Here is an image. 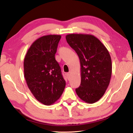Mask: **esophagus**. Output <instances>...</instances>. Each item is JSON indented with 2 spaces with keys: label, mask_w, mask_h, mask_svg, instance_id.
<instances>
[{
  "label": "esophagus",
  "mask_w": 133,
  "mask_h": 133,
  "mask_svg": "<svg viewBox=\"0 0 133 133\" xmlns=\"http://www.w3.org/2000/svg\"><path fill=\"white\" fill-rule=\"evenodd\" d=\"M66 75H67V78H68V80H69V78H70V74H69V73H67Z\"/></svg>",
  "instance_id": "1"
}]
</instances>
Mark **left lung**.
<instances>
[{
	"label": "left lung",
	"mask_w": 133,
	"mask_h": 133,
	"mask_svg": "<svg viewBox=\"0 0 133 133\" xmlns=\"http://www.w3.org/2000/svg\"><path fill=\"white\" fill-rule=\"evenodd\" d=\"M66 39L79 57L81 84L76 89L83 101L93 104L104 95L112 73L109 51L100 40L89 34H69Z\"/></svg>",
	"instance_id": "1"
}]
</instances>
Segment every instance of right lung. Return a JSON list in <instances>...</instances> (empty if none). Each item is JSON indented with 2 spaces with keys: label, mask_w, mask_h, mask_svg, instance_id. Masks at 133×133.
<instances>
[{
  "label": "right lung",
  "mask_w": 133,
  "mask_h": 133,
  "mask_svg": "<svg viewBox=\"0 0 133 133\" xmlns=\"http://www.w3.org/2000/svg\"><path fill=\"white\" fill-rule=\"evenodd\" d=\"M61 36L49 35L36 40L24 59V76L27 85L37 101L50 105L58 100L66 81L55 59Z\"/></svg>",
  "instance_id": "obj_1"
}]
</instances>
